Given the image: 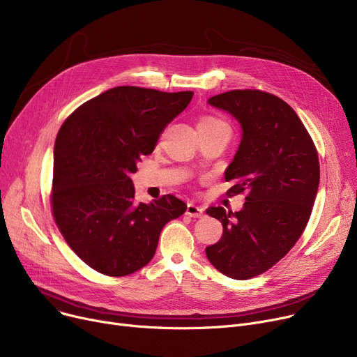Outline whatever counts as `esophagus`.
<instances>
[{"label":"esophagus","instance_id":"obj_1","mask_svg":"<svg viewBox=\"0 0 357 357\" xmlns=\"http://www.w3.org/2000/svg\"><path fill=\"white\" fill-rule=\"evenodd\" d=\"M186 214L194 218H201L204 215V208L198 207L194 202H190L188 207H186Z\"/></svg>","mask_w":357,"mask_h":357}]
</instances>
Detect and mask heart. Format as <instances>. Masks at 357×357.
<instances>
[{
  "instance_id": "1",
  "label": "heart",
  "mask_w": 357,
  "mask_h": 357,
  "mask_svg": "<svg viewBox=\"0 0 357 357\" xmlns=\"http://www.w3.org/2000/svg\"><path fill=\"white\" fill-rule=\"evenodd\" d=\"M215 121H218V120H215V119H211V117H208V119H202V120L199 121V124H207V123H215Z\"/></svg>"
}]
</instances>
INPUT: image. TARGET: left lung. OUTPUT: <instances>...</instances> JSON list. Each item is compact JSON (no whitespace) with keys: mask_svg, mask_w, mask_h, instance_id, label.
<instances>
[{"mask_svg":"<svg viewBox=\"0 0 357 357\" xmlns=\"http://www.w3.org/2000/svg\"><path fill=\"white\" fill-rule=\"evenodd\" d=\"M208 104L227 111L241 126V142L224 178L229 195L245 194L240 211L210 207L222 236L205 249L211 265L245 280L271 269L307 227L320 183V162L296 112L259 89H234Z\"/></svg>","mask_w":357,"mask_h":357,"instance_id":"left-lung-1","label":"left lung"}]
</instances>
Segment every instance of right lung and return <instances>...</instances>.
I'll return each mask as SVG.
<instances>
[{"mask_svg":"<svg viewBox=\"0 0 357 357\" xmlns=\"http://www.w3.org/2000/svg\"><path fill=\"white\" fill-rule=\"evenodd\" d=\"M192 96L116 86L62 124L53 149V217L69 248L93 271L126 276L142 269L155 256L165 224L186 211L171 194L137 204L130 176Z\"/></svg>","mask_w":357,"mask_h":357,"instance_id":"add662e5","label":"right lung"}]
</instances>
